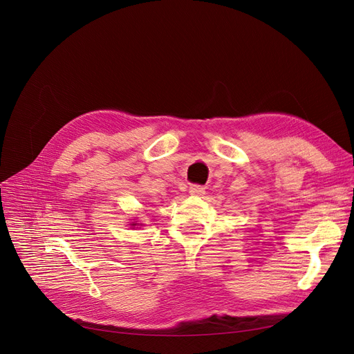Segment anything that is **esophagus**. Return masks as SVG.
<instances>
[{
	"instance_id": "34e87169",
	"label": "esophagus",
	"mask_w": 354,
	"mask_h": 354,
	"mask_svg": "<svg viewBox=\"0 0 354 354\" xmlns=\"http://www.w3.org/2000/svg\"><path fill=\"white\" fill-rule=\"evenodd\" d=\"M189 192H190V195L202 196L203 194H205V187H203V186H199V185H192V186L189 187Z\"/></svg>"
}]
</instances>
